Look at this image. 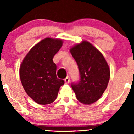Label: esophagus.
<instances>
[{"mask_svg":"<svg viewBox=\"0 0 134 134\" xmlns=\"http://www.w3.org/2000/svg\"><path fill=\"white\" fill-rule=\"evenodd\" d=\"M64 81H65V83H69L70 82V78L69 76L66 77V78L64 79Z\"/></svg>","mask_w":134,"mask_h":134,"instance_id":"34e87169","label":"esophagus"}]
</instances>
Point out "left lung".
I'll use <instances>...</instances> for the list:
<instances>
[{
  "mask_svg": "<svg viewBox=\"0 0 134 134\" xmlns=\"http://www.w3.org/2000/svg\"><path fill=\"white\" fill-rule=\"evenodd\" d=\"M79 69L80 81L71 84L79 102L91 104L102 95L108 84L110 70L103 55L93 44L83 41L70 49Z\"/></svg>",
  "mask_w": 134,
  "mask_h": 134,
  "instance_id": "8db88e82",
  "label": "left lung"
}]
</instances>
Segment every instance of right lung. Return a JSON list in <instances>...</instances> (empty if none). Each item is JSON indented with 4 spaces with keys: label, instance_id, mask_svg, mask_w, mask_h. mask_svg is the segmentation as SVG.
<instances>
[{
    "label": "right lung",
    "instance_id": "add662e5",
    "mask_svg": "<svg viewBox=\"0 0 134 134\" xmlns=\"http://www.w3.org/2000/svg\"><path fill=\"white\" fill-rule=\"evenodd\" d=\"M63 41L47 37L31 48L23 60L20 78L26 93L39 104L45 105L56 100L63 80L56 76L54 55L62 47Z\"/></svg>",
    "mask_w": 134,
    "mask_h": 134
}]
</instances>
